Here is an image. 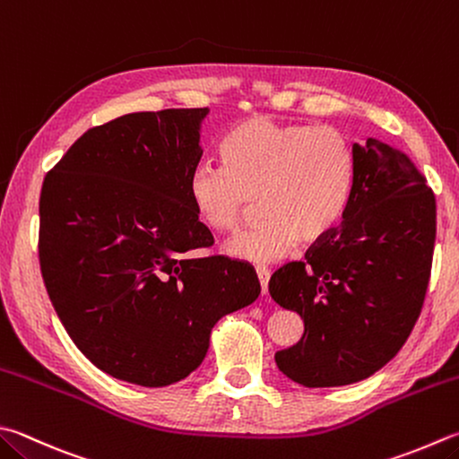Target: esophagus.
Returning a JSON list of instances; mask_svg holds the SVG:
<instances>
[{
  "label": "esophagus",
  "instance_id": "obj_1",
  "mask_svg": "<svg viewBox=\"0 0 459 459\" xmlns=\"http://www.w3.org/2000/svg\"><path fill=\"white\" fill-rule=\"evenodd\" d=\"M259 285H262V296H267V283H270V270L267 267H255Z\"/></svg>",
  "mask_w": 459,
  "mask_h": 459
}]
</instances>
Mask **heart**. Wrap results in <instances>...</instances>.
Returning a JSON list of instances; mask_svg holds the SVG:
<instances>
[{
    "mask_svg": "<svg viewBox=\"0 0 459 459\" xmlns=\"http://www.w3.org/2000/svg\"><path fill=\"white\" fill-rule=\"evenodd\" d=\"M223 166L202 163L187 179L197 218L215 231H238L255 200L265 215L255 230L231 239L226 252L272 264L299 241L314 246L340 226L353 186L351 143L332 126L280 124L252 116L220 142Z\"/></svg>",
    "mask_w": 459,
    "mask_h": 459,
    "instance_id": "heart-1",
    "label": "heart"
}]
</instances>
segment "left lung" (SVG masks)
Masks as SVG:
<instances>
[{
  "label": "left lung",
  "mask_w": 459,
  "mask_h": 459,
  "mask_svg": "<svg viewBox=\"0 0 459 459\" xmlns=\"http://www.w3.org/2000/svg\"><path fill=\"white\" fill-rule=\"evenodd\" d=\"M348 212L306 262L270 280L275 304L298 311L304 335L275 353L306 387L361 382L408 340L426 298L436 241V197L408 155L379 140L351 143Z\"/></svg>",
  "instance_id": "1"
}]
</instances>
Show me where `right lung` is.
Listing matches in <instances>:
<instances>
[{
	"label": "right lung",
	"instance_id": "right-lung-1",
	"mask_svg": "<svg viewBox=\"0 0 459 459\" xmlns=\"http://www.w3.org/2000/svg\"><path fill=\"white\" fill-rule=\"evenodd\" d=\"M207 108L137 111L91 127L43 179L39 265L51 304L108 376L163 387L200 368L213 325L255 301L246 262L213 244L187 195Z\"/></svg>",
	"mask_w": 459,
	"mask_h": 459
}]
</instances>
